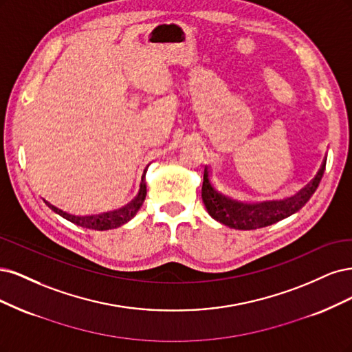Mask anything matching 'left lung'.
Instances as JSON below:
<instances>
[{"instance_id": "8db88e82", "label": "left lung", "mask_w": 352, "mask_h": 352, "mask_svg": "<svg viewBox=\"0 0 352 352\" xmlns=\"http://www.w3.org/2000/svg\"><path fill=\"white\" fill-rule=\"evenodd\" d=\"M326 162H323L319 173L311 179V183L300 190L296 196L285 200H269L248 203L232 199L223 195L212 184L209 168H205L201 186V199L210 217L230 228L234 230H257L265 228L272 223L285 219L291 214L298 212L305 203L314 195L319 187L320 179L324 173Z\"/></svg>"}]
</instances>
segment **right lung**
<instances>
[{"label": "right lung", "mask_w": 352, "mask_h": 352, "mask_svg": "<svg viewBox=\"0 0 352 352\" xmlns=\"http://www.w3.org/2000/svg\"><path fill=\"white\" fill-rule=\"evenodd\" d=\"M146 169L142 177V183H140V190L139 195L135 196L129 205H126L121 209L112 210V212H104L99 214H87V217H76V214H70L67 213L58 208H55L54 205H51L50 201L45 200V205H47L51 210H54L55 213H58L60 217H63L64 219L70 221L78 226H83V228H89V230H95V231H107V230H114L118 228V226L127 223L129 221H131L135 213L139 212V209L142 208L143 201L146 199Z\"/></svg>", "instance_id": "right-lung-1"}]
</instances>
